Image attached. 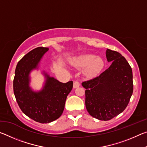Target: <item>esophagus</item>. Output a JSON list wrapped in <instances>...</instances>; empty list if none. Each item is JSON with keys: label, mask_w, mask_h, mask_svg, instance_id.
<instances>
[{"label": "esophagus", "mask_w": 147, "mask_h": 147, "mask_svg": "<svg viewBox=\"0 0 147 147\" xmlns=\"http://www.w3.org/2000/svg\"><path fill=\"white\" fill-rule=\"evenodd\" d=\"M80 82L78 81V80H75L74 81V83H73V88H78V87L80 86Z\"/></svg>", "instance_id": "34e87169"}]
</instances>
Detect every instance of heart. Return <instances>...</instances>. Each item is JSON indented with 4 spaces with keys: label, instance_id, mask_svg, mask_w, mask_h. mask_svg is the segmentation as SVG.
<instances>
[{
    "label": "heart",
    "instance_id": "heart-1",
    "mask_svg": "<svg viewBox=\"0 0 147 147\" xmlns=\"http://www.w3.org/2000/svg\"><path fill=\"white\" fill-rule=\"evenodd\" d=\"M73 65L78 68H85L87 75L94 76L97 75L104 67V61L100 57L93 54H84L73 58L71 61Z\"/></svg>",
    "mask_w": 147,
    "mask_h": 147
}]
</instances>
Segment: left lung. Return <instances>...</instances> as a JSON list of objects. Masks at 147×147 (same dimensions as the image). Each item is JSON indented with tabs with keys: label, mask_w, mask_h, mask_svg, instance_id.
<instances>
[{
	"label": "left lung",
	"mask_w": 147,
	"mask_h": 147,
	"mask_svg": "<svg viewBox=\"0 0 147 147\" xmlns=\"http://www.w3.org/2000/svg\"><path fill=\"white\" fill-rule=\"evenodd\" d=\"M106 58L112 61L110 67L99 76L82 83L86 89L87 110L101 121H109L123 112L134 89L132 70L126 59L110 49H107Z\"/></svg>",
	"instance_id": "8db88e82"
}]
</instances>
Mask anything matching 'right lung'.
<instances>
[{
	"label": "right lung",
	"instance_id": "obj_1",
	"mask_svg": "<svg viewBox=\"0 0 147 147\" xmlns=\"http://www.w3.org/2000/svg\"><path fill=\"white\" fill-rule=\"evenodd\" d=\"M49 48L39 47L20 59L13 79V92L21 111L34 121L49 123L56 120L63 113L67 96L73 89V81L62 83L47 76L44 89L34 93L28 86L30 72L36 69Z\"/></svg>",
	"mask_w": 147,
	"mask_h": 147
}]
</instances>
